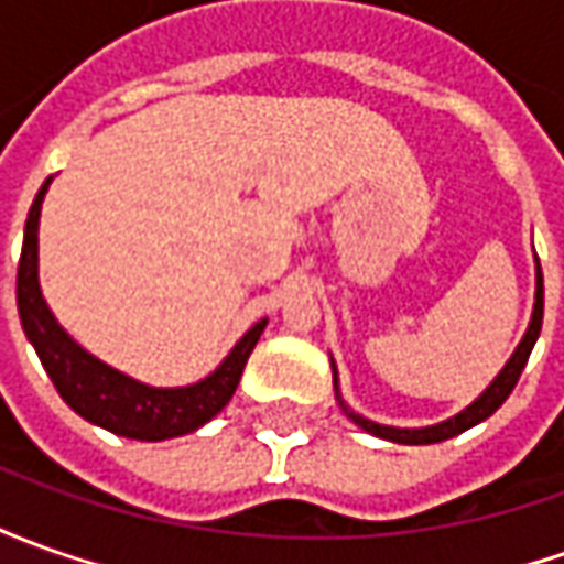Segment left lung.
Here are the masks:
<instances>
[{"instance_id":"1","label":"left lung","mask_w":564,"mask_h":564,"mask_svg":"<svg viewBox=\"0 0 564 564\" xmlns=\"http://www.w3.org/2000/svg\"><path fill=\"white\" fill-rule=\"evenodd\" d=\"M541 325H543V273H541V263H538L534 313H531V322H528V332L525 337H522V344L516 347V352L510 356V362L503 365V371L491 380V387H488V390H485L473 405H467L460 414H454V417H448V421L433 423V426H414V430H408V426H383V423L368 421V417H362V414L349 411V408L344 405L340 393H337V368H334V393H337L340 408L347 411L349 421L356 423V426H362L365 433H371V436L387 438V442H399V445H433V442H445V438L457 436V433H464V430L476 426V423L488 421L497 408L507 402V395L512 393V387L519 383V375H522V368H525L531 349H534L538 337H541Z\"/></svg>"}]
</instances>
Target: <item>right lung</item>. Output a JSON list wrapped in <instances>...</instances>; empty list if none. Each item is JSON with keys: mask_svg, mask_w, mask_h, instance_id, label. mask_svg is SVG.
I'll return each mask as SVG.
<instances>
[{"mask_svg": "<svg viewBox=\"0 0 564 564\" xmlns=\"http://www.w3.org/2000/svg\"><path fill=\"white\" fill-rule=\"evenodd\" d=\"M52 177L42 184L30 205L23 227L21 263H18V313L26 340L36 347L48 378L57 387L61 399L79 417L110 430L116 436L162 442V438L186 436L208 423L220 408L227 405L239 387L245 362L267 328V319L251 325L242 340L230 349V356L217 365L208 378L189 387H147L141 380L128 378L107 362L95 359L69 337L39 289V212L48 193Z\"/></svg>", "mask_w": 564, "mask_h": 564, "instance_id": "add662e5", "label": "right lung"}]
</instances>
